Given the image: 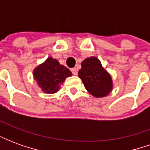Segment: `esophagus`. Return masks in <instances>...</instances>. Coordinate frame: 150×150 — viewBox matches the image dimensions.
I'll return each mask as SVG.
<instances>
[{"mask_svg": "<svg viewBox=\"0 0 150 150\" xmlns=\"http://www.w3.org/2000/svg\"><path fill=\"white\" fill-rule=\"evenodd\" d=\"M71 72H72V74L74 75H76L77 74H78V70L76 68H72L71 69Z\"/></svg>", "mask_w": 150, "mask_h": 150, "instance_id": "esophagus-1", "label": "esophagus"}]
</instances>
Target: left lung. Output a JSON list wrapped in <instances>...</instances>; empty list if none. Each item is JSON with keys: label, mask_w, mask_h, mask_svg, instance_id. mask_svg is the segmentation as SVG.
<instances>
[{"label": "left lung", "mask_w": 150, "mask_h": 150, "mask_svg": "<svg viewBox=\"0 0 150 150\" xmlns=\"http://www.w3.org/2000/svg\"><path fill=\"white\" fill-rule=\"evenodd\" d=\"M81 67L79 77L87 91L96 98L107 96L113 88L112 79L110 74L103 68L100 61L92 56L85 59Z\"/></svg>", "instance_id": "obj_1"}]
</instances>
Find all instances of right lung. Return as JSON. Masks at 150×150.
I'll list each match as a JSON object with an SVG mask.
<instances>
[{
    "mask_svg": "<svg viewBox=\"0 0 150 150\" xmlns=\"http://www.w3.org/2000/svg\"><path fill=\"white\" fill-rule=\"evenodd\" d=\"M33 75L43 92L54 94L60 89V85L65 81L66 78L71 76L72 74L57 59L49 57L34 69Z\"/></svg>",
    "mask_w": 150,
    "mask_h": 150,
    "instance_id": "obj_1",
    "label": "right lung"
}]
</instances>
